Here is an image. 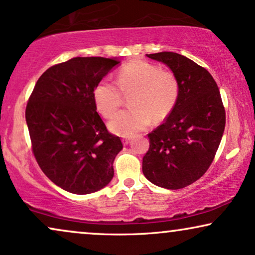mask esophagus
Wrapping results in <instances>:
<instances>
[{"label":"esophagus","mask_w":255,"mask_h":255,"mask_svg":"<svg viewBox=\"0 0 255 255\" xmlns=\"http://www.w3.org/2000/svg\"><path fill=\"white\" fill-rule=\"evenodd\" d=\"M122 141H123L124 145H128V143H130V139H128V138H123V140Z\"/></svg>","instance_id":"esophagus-1"}]
</instances>
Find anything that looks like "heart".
I'll list each match as a JSON object with an SVG mask.
<instances>
[{
	"label": "heart",
	"mask_w": 255,
	"mask_h": 255,
	"mask_svg": "<svg viewBox=\"0 0 255 255\" xmlns=\"http://www.w3.org/2000/svg\"><path fill=\"white\" fill-rule=\"evenodd\" d=\"M179 81L170 70L146 61L127 63L117 72L116 83L102 79L94 89L97 110L110 118L130 95L132 108L118 112L109 123L110 130L123 137H131L154 122L167 118L179 97Z\"/></svg>",
	"instance_id": "1"
}]
</instances>
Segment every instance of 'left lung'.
I'll use <instances>...</instances> for the list:
<instances>
[{
  "instance_id": "1",
  "label": "left lung",
  "mask_w": 255,
  "mask_h": 255,
  "mask_svg": "<svg viewBox=\"0 0 255 255\" xmlns=\"http://www.w3.org/2000/svg\"><path fill=\"white\" fill-rule=\"evenodd\" d=\"M147 57L163 62L179 81V97L170 116L148 133L143 173L152 184L179 190L208 170L223 138L226 114L219 88L206 69L176 52Z\"/></svg>"
}]
</instances>
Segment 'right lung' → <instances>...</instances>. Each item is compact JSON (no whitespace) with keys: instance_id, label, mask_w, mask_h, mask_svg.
<instances>
[{"instance_id":"add662e5","label":"right lung","mask_w":255,"mask_h":255,"mask_svg":"<svg viewBox=\"0 0 255 255\" xmlns=\"http://www.w3.org/2000/svg\"><path fill=\"white\" fill-rule=\"evenodd\" d=\"M120 61L75 57L38 78L25 109L31 150L43 173L63 190L89 194L114 177L123 144L98 115L94 89Z\"/></svg>"}]
</instances>
